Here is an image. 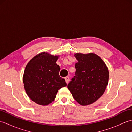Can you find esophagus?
Listing matches in <instances>:
<instances>
[{"mask_svg":"<svg viewBox=\"0 0 132 132\" xmlns=\"http://www.w3.org/2000/svg\"><path fill=\"white\" fill-rule=\"evenodd\" d=\"M64 79H65V80H66V83L68 84L69 82V81H70V79H69V77H66L65 78H64Z\"/></svg>","mask_w":132,"mask_h":132,"instance_id":"34e87169","label":"esophagus"}]
</instances>
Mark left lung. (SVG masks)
<instances>
[{"mask_svg": "<svg viewBox=\"0 0 132 132\" xmlns=\"http://www.w3.org/2000/svg\"><path fill=\"white\" fill-rule=\"evenodd\" d=\"M75 76L68 85L72 96L81 105L96 102L104 93L108 85L109 71L104 62L93 53L74 54Z\"/></svg>", "mask_w": 132, "mask_h": 132, "instance_id": "1", "label": "left lung"}]
</instances>
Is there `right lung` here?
I'll return each instance as SVG.
<instances>
[{
    "instance_id": "1",
    "label": "right lung",
    "mask_w": 132,
    "mask_h": 132,
    "mask_svg": "<svg viewBox=\"0 0 132 132\" xmlns=\"http://www.w3.org/2000/svg\"><path fill=\"white\" fill-rule=\"evenodd\" d=\"M59 57L42 52L32 58L25 69L24 89L30 99L39 105H49L55 99L58 89L67 85L59 75L60 68L56 63Z\"/></svg>"
}]
</instances>
